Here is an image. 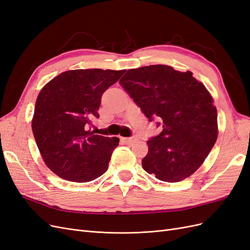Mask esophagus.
<instances>
[{
    "mask_svg": "<svg viewBox=\"0 0 250 250\" xmlns=\"http://www.w3.org/2000/svg\"><path fill=\"white\" fill-rule=\"evenodd\" d=\"M122 141L127 144V145H131V144H133V142L135 141L134 138H122Z\"/></svg>",
    "mask_w": 250,
    "mask_h": 250,
    "instance_id": "34e87169",
    "label": "esophagus"
}]
</instances>
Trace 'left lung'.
Segmentation results:
<instances>
[{
  "instance_id": "8db88e82",
  "label": "left lung",
  "mask_w": 250,
  "mask_h": 250,
  "mask_svg": "<svg viewBox=\"0 0 250 250\" xmlns=\"http://www.w3.org/2000/svg\"><path fill=\"white\" fill-rule=\"evenodd\" d=\"M120 83L149 121L163 126L147 142L144 170L167 183L191 176L218 137L217 109L206 86L192 72L164 64L128 70Z\"/></svg>"
}]
</instances>
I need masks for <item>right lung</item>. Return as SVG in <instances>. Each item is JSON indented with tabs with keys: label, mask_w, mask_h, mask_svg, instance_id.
Here are the masks:
<instances>
[{
	"label": "right lung",
	"mask_w": 250,
	"mask_h": 250,
	"mask_svg": "<svg viewBox=\"0 0 250 250\" xmlns=\"http://www.w3.org/2000/svg\"><path fill=\"white\" fill-rule=\"evenodd\" d=\"M125 71L88 69L59 74L37 97L32 131L47 167L75 183H87L108 169L118 138L90 131L103 93Z\"/></svg>",
	"instance_id": "1"
}]
</instances>
